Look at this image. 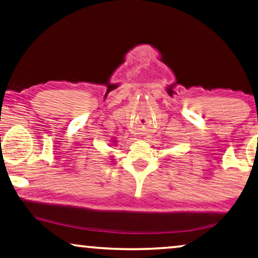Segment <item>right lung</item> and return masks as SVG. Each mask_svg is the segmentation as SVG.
I'll list each match as a JSON object with an SVG mask.
<instances>
[{"instance_id": "right-lung-1", "label": "right lung", "mask_w": 258, "mask_h": 258, "mask_svg": "<svg viewBox=\"0 0 258 258\" xmlns=\"http://www.w3.org/2000/svg\"><path fill=\"white\" fill-rule=\"evenodd\" d=\"M112 142H116V140H113V141H112ZM112 145H114V144H112ZM111 160H112V159H111Z\"/></svg>"}]
</instances>
